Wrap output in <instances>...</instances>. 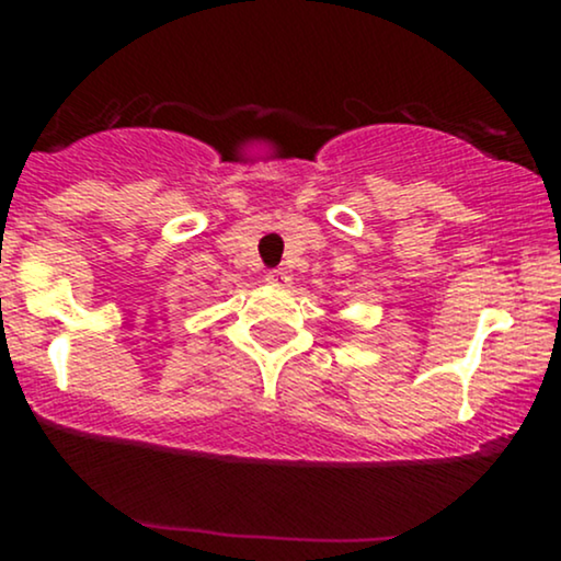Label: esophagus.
Here are the masks:
<instances>
[{
	"label": "esophagus",
	"mask_w": 561,
	"mask_h": 561,
	"mask_svg": "<svg viewBox=\"0 0 561 561\" xmlns=\"http://www.w3.org/2000/svg\"><path fill=\"white\" fill-rule=\"evenodd\" d=\"M266 282L272 287H279V289H287L289 285H293V276H289L285 268H274V272L266 274Z\"/></svg>",
	"instance_id": "1"
}]
</instances>
